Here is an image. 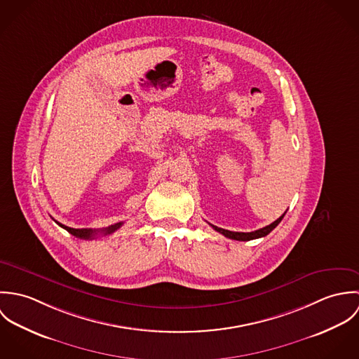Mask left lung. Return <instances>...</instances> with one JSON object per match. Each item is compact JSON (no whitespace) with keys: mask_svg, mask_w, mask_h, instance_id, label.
I'll return each mask as SVG.
<instances>
[{"mask_svg":"<svg viewBox=\"0 0 359 359\" xmlns=\"http://www.w3.org/2000/svg\"><path fill=\"white\" fill-rule=\"evenodd\" d=\"M286 214V212H285ZM285 214H282L276 221H273L272 224L261 228V229H257L253 232H232V231H228V229H222V228H218L215 225H211L217 232L222 233L225 238H229V239H233V241H242V242H246V241H253V239H258V238H264L266 236L273 228H276V225L282 221V218L285 217Z\"/></svg>","mask_w":359,"mask_h":359,"instance_id":"left-lung-1","label":"left lung"}]
</instances>
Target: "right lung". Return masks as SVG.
I'll return each instance as SVG.
<instances>
[{"label": "right lung", "mask_w": 359, "mask_h": 359, "mask_svg": "<svg viewBox=\"0 0 359 359\" xmlns=\"http://www.w3.org/2000/svg\"><path fill=\"white\" fill-rule=\"evenodd\" d=\"M55 222H56L59 226H62L63 229H66L69 233H72V235H74V236H77V238H80V239H93V238H95V235H98V233L109 235V233H113L114 231H117V229L123 225V222H117V224L110 225V226L103 228V229H87V228L76 229V228L66 226V225H63V224H60V222H57V221H55Z\"/></svg>", "instance_id": "obj_1"}]
</instances>
